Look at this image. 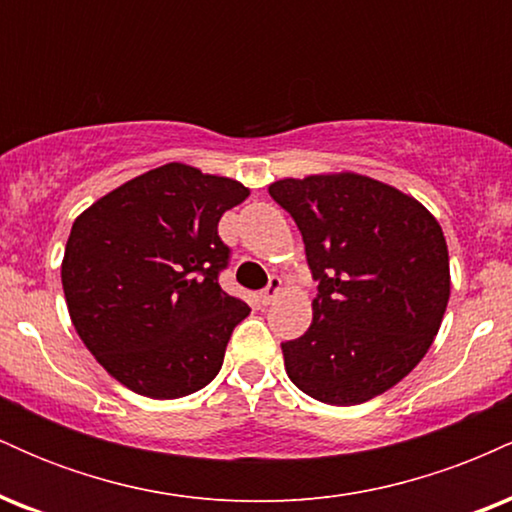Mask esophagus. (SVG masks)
<instances>
[{
	"label": "esophagus",
	"mask_w": 512,
	"mask_h": 512,
	"mask_svg": "<svg viewBox=\"0 0 512 512\" xmlns=\"http://www.w3.org/2000/svg\"><path fill=\"white\" fill-rule=\"evenodd\" d=\"M279 291H281V279H279V276H269V284L262 289L260 301H262L264 305H269V303L274 301L276 296H279Z\"/></svg>",
	"instance_id": "34e87169"
}]
</instances>
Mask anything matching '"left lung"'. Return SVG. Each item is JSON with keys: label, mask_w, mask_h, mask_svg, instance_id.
Listing matches in <instances>:
<instances>
[{"label": "left lung", "mask_w": 512, "mask_h": 512, "mask_svg": "<svg viewBox=\"0 0 512 512\" xmlns=\"http://www.w3.org/2000/svg\"><path fill=\"white\" fill-rule=\"evenodd\" d=\"M269 195L296 221L317 281L313 322L281 344L291 383L334 407L395 387L431 349L450 298L436 216L358 173L284 178Z\"/></svg>", "instance_id": "8db88e82"}]
</instances>
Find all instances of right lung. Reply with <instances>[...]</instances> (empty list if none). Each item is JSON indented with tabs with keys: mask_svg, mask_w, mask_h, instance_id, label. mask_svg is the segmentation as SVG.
<instances>
[{
	"mask_svg": "<svg viewBox=\"0 0 512 512\" xmlns=\"http://www.w3.org/2000/svg\"><path fill=\"white\" fill-rule=\"evenodd\" d=\"M248 195L238 180L166 163L76 216L64 298L76 334L117 383L178 399L216 378L233 327L250 315L219 286L231 257L219 219Z\"/></svg>",
	"mask_w": 512,
	"mask_h": 512,
	"instance_id": "add662e5",
	"label": "right lung"
}]
</instances>
